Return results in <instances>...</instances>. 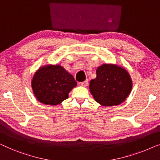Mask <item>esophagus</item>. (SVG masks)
<instances>
[{"mask_svg": "<svg viewBox=\"0 0 160 160\" xmlns=\"http://www.w3.org/2000/svg\"><path fill=\"white\" fill-rule=\"evenodd\" d=\"M88 84V80H85L84 82L80 83V85H82V86H84V87H86Z\"/></svg>", "mask_w": 160, "mask_h": 160, "instance_id": "esophagus-1", "label": "esophagus"}]
</instances>
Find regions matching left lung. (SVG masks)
<instances>
[{
  "mask_svg": "<svg viewBox=\"0 0 160 160\" xmlns=\"http://www.w3.org/2000/svg\"><path fill=\"white\" fill-rule=\"evenodd\" d=\"M132 82L125 68L103 64L96 69V78L90 82V92L96 102L105 107L120 104L132 90Z\"/></svg>",
  "mask_w": 160,
  "mask_h": 160,
  "instance_id": "obj_1",
  "label": "left lung"
}]
</instances>
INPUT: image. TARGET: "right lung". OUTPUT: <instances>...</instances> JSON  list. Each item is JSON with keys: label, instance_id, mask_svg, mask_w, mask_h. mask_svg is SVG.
<instances>
[{"label": "right lung", "instance_id": "add662e5", "mask_svg": "<svg viewBox=\"0 0 160 160\" xmlns=\"http://www.w3.org/2000/svg\"><path fill=\"white\" fill-rule=\"evenodd\" d=\"M32 88L38 102L46 105H58L69 97L77 82L59 64L41 67L32 80Z\"/></svg>", "mask_w": 160, "mask_h": 160}]
</instances>
